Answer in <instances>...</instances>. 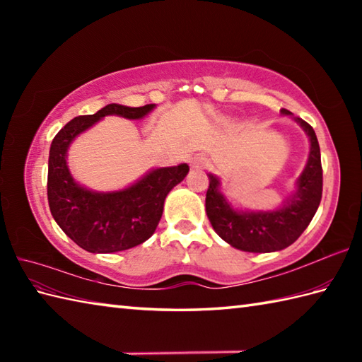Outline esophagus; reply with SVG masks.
Masks as SVG:
<instances>
[{"label": "esophagus", "mask_w": 362, "mask_h": 362, "mask_svg": "<svg viewBox=\"0 0 362 362\" xmlns=\"http://www.w3.org/2000/svg\"><path fill=\"white\" fill-rule=\"evenodd\" d=\"M189 163L194 169H204L206 168V165H209V160H206L204 156H194L189 160Z\"/></svg>", "instance_id": "esophagus-1"}]
</instances>
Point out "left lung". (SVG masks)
I'll return each mask as SVG.
<instances>
[{"instance_id": "left-lung-1", "label": "left lung", "mask_w": 362, "mask_h": 362, "mask_svg": "<svg viewBox=\"0 0 362 362\" xmlns=\"http://www.w3.org/2000/svg\"><path fill=\"white\" fill-rule=\"evenodd\" d=\"M283 115H292L281 109ZM310 136L308 163L297 179V191L288 202L274 211H238L219 193V179L209 174L205 210L211 226L222 240L235 249L267 253L286 249L310 226L322 199L320 148L314 129L302 118H294Z\"/></svg>"}]
</instances>
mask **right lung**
I'll use <instances>...</instances> for the list:
<instances>
[{
  "label": "right lung",
  "mask_w": 362,
  "mask_h": 362,
  "mask_svg": "<svg viewBox=\"0 0 362 362\" xmlns=\"http://www.w3.org/2000/svg\"><path fill=\"white\" fill-rule=\"evenodd\" d=\"M156 104L126 107L109 104L95 115H82L54 136L48 161V202L52 218L66 236L91 253L132 249L156 232L169 191L189 171L187 163L157 168L126 189L96 193L76 183L66 166L71 141L107 115L127 119L146 117Z\"/></svg>",
  "instance_id": "1"
}]
</instances>
